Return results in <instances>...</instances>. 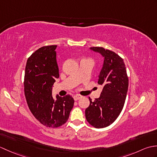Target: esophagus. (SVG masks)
<instances>
[{
  "mask_svg": "<svg viewBox=\"0 0 157 157\" xmlns=\"http://www.w3.org/2000/svg\"><path fill=\"white\" fill-rule=\"evenodd\" d=\"M82 98V96L79 95V94H76L74 96H73V98H74L75 101H78V100Z\"/></svg>",
  "mask_w": 157,
  "mask_h": 157,
  "instance_id": "obj_1",
  "label": "esophagus"
}]
</instances>
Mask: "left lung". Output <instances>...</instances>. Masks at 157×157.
Segmentation results:
<instances>
[{
	"instance_id": "obj_1",
	"label": "left lung",
	"mask_w": 157,
	"mask_h": 157,
	"mask_svg": "<svg viewBox=\"0 0 157 157\" xmlns=\"http://www.w3.org/2000/svg\"><path fill=\"white\" fill-rule=\"evenodd\" d=\"M90 50L104 57L98 80L103 88L94 101L89 98L90 105L85 115L91 125L103 128L112 124L122 111L128 89V77L123 59L117 54L102 47H91Z\"/></svg>"
}]
</instances>
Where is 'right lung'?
<instances>
[{"instance_id":"add662e5","label":"right lung","mask_w":157,"mask_h":157,"mask_svg":"<svg viewBox=\"0 0 157 157\" xmlns=\"http://www.w3.org/2000/svg\"><path fill=\"white\" fill-rule=\"evenodd\" d=\"M56 45L40 48L28 58L24 77V92L29 109L34 116L48 128H58L68 120L74 104L71 96L56 100L52 96V86L59 78Z\"/></svg>"}]
</instances>
